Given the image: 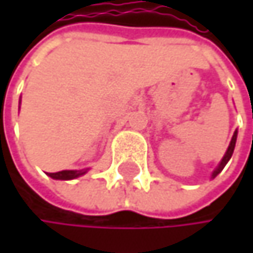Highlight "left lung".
Wrapping results in <instances>:
<instances>
[{"label":"left lung","instance_id":"obj_1","mask_svg":"<svg viewBox=\"0 0 253 253\" xmlns=\"http://www.w3.org/2000/svg\"><path fill=\"white\" fill-rule=\"evenodd\" d=\"M236 137H237V131H234V134H233V137H231V142H230V145H228V149L227 152H226V155H224V158L221 160V164L218 166V169L212 173V177H215L223 169H224V166L228 163V160L231 158V155H233V151H234V145H236Z\"/></svg>","mask_w":253,"mask_h":253}]
</instances>
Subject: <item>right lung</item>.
<instances>
[{
  "mask_svg": "<svg viewBox=\"0 0 253 253\" xmlns=\"http://www.w3.org/2000/svg\"><path fill=\"white\" fill-rule=\"evenodd\" d=\"M86 170H64V171H58V173H48V176L57 180H72L76 177L84 174Z\"/></svg>",
  "mask_w": 253,
  "mask_h": 253,
  "instance_id": "right-lung-1",
  "label": "right lung"
}]
</instances>
